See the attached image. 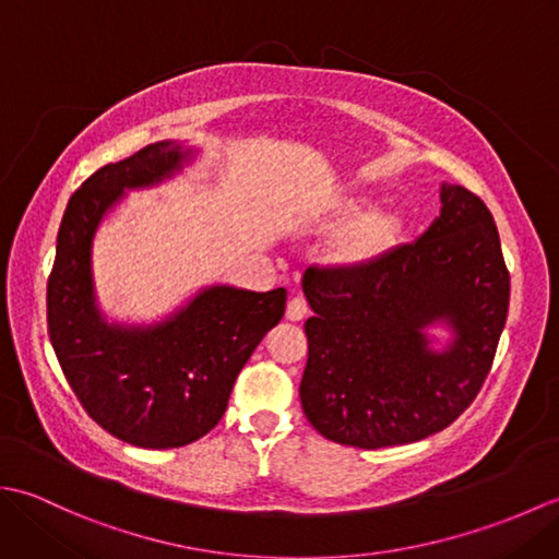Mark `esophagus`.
Masks as SVG:
<instances>
[{
	"instance_id": "1",
	"label": "esophagus",
	"mask_w": 559,
	"mask_h": 559,
	"mask_svg": "<svg viewBox=\"0 0 559 559\" xmlns=\"http://www.w3.org/2000/svg\"><path fill=\"white\" fill-rule=\"evenodd\" d=\"M307 312H310V305H307V300L302 298V295H295V298L288 300L286 317L290 319V322H302V319L307 317Z\"/></svg>"
}]
</instances>
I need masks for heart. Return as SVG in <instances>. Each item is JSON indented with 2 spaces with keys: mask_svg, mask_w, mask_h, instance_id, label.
<instances>
[{
  "mask_svg": "<svg viewBox=\"0 0 559 559\" xmlns=\"http://www.w3.org/2000/svg\"><path fill=\"white\" fill-rule=\"evenodd\" d=\"M362 216V204H348L346 206V218H360ZM399 233V218L389 216V213H374V216L365 218L362 223L355 225V228L343 237L338 245L336 257L346 264H365L374 257L394 245Z\"/></svg>",
  "mask_w": 559,
  "mask_h": 559,
  "instance_id": "1",
  "label": "heart"
}]
</instances>
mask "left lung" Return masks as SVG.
Instances as JSON below:
<instances>
[{"label":"left lung","instance_id":"obj_1","mask_svg":"<svg viewBox=\"0 0 559 559\" xmlns=\"http://www.w3.org/2000/svg\"><path fill=\"white\" fill-rule=\"evenodd\" d=\"M442 213L418 240L367 264L310 266L300 401L331 442L382 449L418 442L466 411L488 377L509 312L500 233L483 199L442 185ZM444 321L442 354L424 329Z\"/></svg>","mask_w":559,"mask_h":559}]
</instances>
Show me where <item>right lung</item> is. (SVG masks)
I'll list each match as a JSON object with an SVG mask.
<instances>
[{
  "label": "right lung",
  "instance_id": "right-lung-1",
  "mask_svg": "<svg viewBox=\"0 0 559 559\" xmlns=\"http://www.w3.org/2000/svg\"><path fill=\"white\" fill-rule=\"evenodd\" d=\"M189 153L160 141L93 173L69 199L47 281V331L71 391L103 430L144 449L185 447L211 432L249 355L286 312V288L213 286L153 326L100 317L91 245L103 216L124 189L165 180Z\"/></svg>",
  "mask_w": 559,
  "mask_h": 559
}]
</instances>
